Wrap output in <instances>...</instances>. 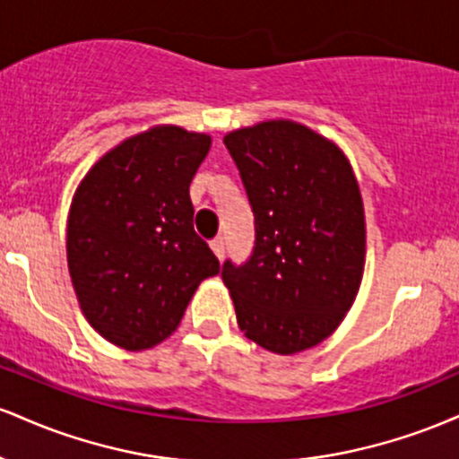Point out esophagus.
Wrapping results in <instances>:
<instances>
[{
  "mask_svg": "<svg viewBox=\"0 0 459 459\" xmlns=\"http://www.w3.org/2000/svg\"><path fill=\"white\" fill-rule=\"evenodd\" d=\"M212 250L215 252V256H218L220 261L224 259V252H226V244H224V237H215L212 241Z\"/></svg>",
  "mask_w": 459,
  "mask_h": 459,
  "instance_id": "34e87169",
  "label": "esophagus"
}]
</instances>
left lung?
Segmentation results:
<instances>
[{"label":"left lung","mask_w":459,"mask_h":459,"mask_svg":"<svg viewBox=\"0 0 459 459\" xmlns=\"http://www.w3.org/2000/svg\"><path fill=\"white\" fill-rule=\"evenodd\" d=\"M255 213V247L222 281L237 324L276 354L328 339L365 267V212L350 161L298 123L270 120L224 138Z\"/></svg>","instance_id":"left-lung-1"}]
</instances>
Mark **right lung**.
<instances>
[{
    "label": "right lung",
    "mask_w": 459,
    "mask_h": 459,
    "mask_svg": "<svg viewBox=\"0 0 459 459\" xmlns=\"http://www.w3.org/2000/svg\"><path fill=\"white\" fill-rule=\"evenodd\" d=\"M212 138L155 127L92 166L73 198L68 272L92 328L129 351L149 350L181 324L220 261L194 230L189 183Z\"/></svg>",
    "instance_id": "1"
}]
</instances>
